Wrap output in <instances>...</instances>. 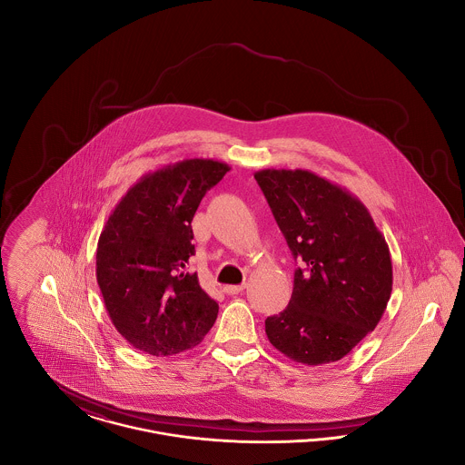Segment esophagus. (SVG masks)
Here are the masks:
<instances>
[{"label": "esophagus", "instance_id": "obj_1", "mask_svg": "<svg viewBox=\"0 0 465 465\" xmlns=\"http://www.w3.org/2000/svg\"><path fill=\"white\" fill-rule=\"evenodd\" d=\"M243 289H245V284H241V286H224V292L226 294H239V292H242Z\"/></svg>", "mask_w": 465, "mask_h": 465}]
</instances>
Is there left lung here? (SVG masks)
Returning a JSON list of instances; mask_svg holds the SVG:
<instances>
[{"label": "left lung", "mask_w": 465, "mask_h": 465, "mask_svg": "<svg viewBox=\"0 0 465 465\" xmlns=\"http://www.w3.org/2000/svg\"><path fill=\"white\" fill-rule=\"evenodd\" d=\"M254 177L302 263L288 307L265 321L266 336L296 362L340 361L387 309L392 262L385 237L361 200L324 177L302 169Z\"/></svg>", "instance_id": "8db88e82"}]
</instances>
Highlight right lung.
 <instances>
[{"instance_id": "right-lung-1", "label": "right lung", "mask_w": 465, "mask_h": 465, "mask_svg": "<svg viewBox=\"0 0 465 465\" xmlns=\"http://www.w3.org/2000/svg\"><path fill=\"white\" fill-rule=\"evenodd\" d=\"M230 167L190 158L141 177L101 232L97 284L111 322L134 349L163 357L199 345L218 303L190 270L200 200Z\"/></svg>"}]
</instances>
